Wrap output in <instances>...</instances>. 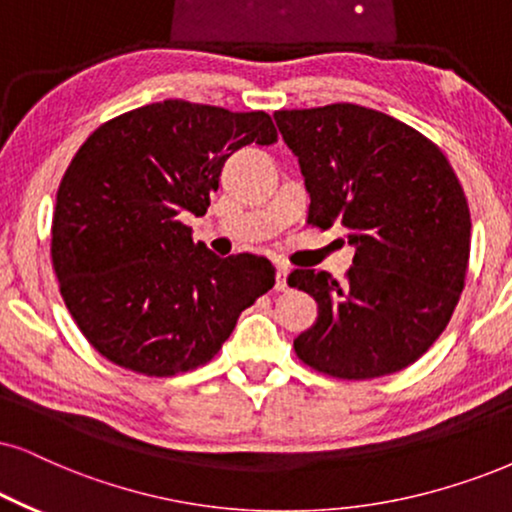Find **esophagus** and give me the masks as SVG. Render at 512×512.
<instances>
[{"instance_id":"esophagus-1","label":"esophagus","mask_w":512,"mask_h":512,"mask_svg":"<svg viewBox=\"0 0 512 512\" xmlns=\"http://www.w3.org/2000/svg\"><path fill=\"white\" fill-rule=\"evenodd\" d=\"M276 290H288V267H286V264H278Z\"/></svg>"}]
</instances>
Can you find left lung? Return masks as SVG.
Returning <instances> with one entry per match:
<instances>
[{"label": "left lung", "instance_id": "obj_1", "mask_svg": "<svg viewBox=\"0 0 512 512\" xmlns=\"http://www.w3.org/2000/svg\"><path fill=\"white\" fill-rule=\"evenodd\" d=\"M274 118L312 198L307 222H340L354 245L342 283L314 269L288 276L319 304V319L293 342L297 357L342 380L411 366L442 335L465 286L461 181L428 137L373 108L331 103Z\"/></svg>", "mask_w": 512, "mask_h": 512}]
</instances>
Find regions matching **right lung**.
Listing matches in <instances>:
<instances>
[{
	"label": "right lung",
	"instance_id": "right-lung-1",
	"mask_svg": "<svg viewBox=\"0 0 512 512\" xmlns=\"http://www.w3.org/2000/svg\"><path fill=\"white\" fill-rule=\"evenodd\" d=\"M264 111L181 99L103 122L56 193L51 262L77 328L101 357L144 375H177L215 357L238 316L274 288L264 257H217L193 243L231 153L269 146Z\"/></svg>",
	"mask_w": 512,
	"mask_h": 512
}]
</instances>
